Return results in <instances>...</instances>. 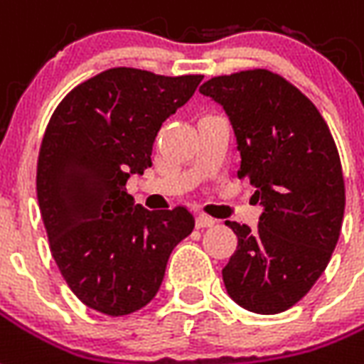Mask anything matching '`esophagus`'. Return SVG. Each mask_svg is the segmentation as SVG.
<instances>
[{"label": "esophagus", "instance_id": "1", "mask_svg": "<svg viewBox=\"0 0 364 364\" xmlns=\"http://www.w3.org/2000/svg\"><path fill=\"white\" fill-rule=\"evenodd\" d=\"M214 224H216V220L210 218V216H207V214H197L196 226L199 228V230H203V228H213Z\"/></svg>", "mask_w": 364, "mask_h": 364}]
</instances>
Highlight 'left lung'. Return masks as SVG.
I'll return each instance as SVG.
<instances>
[{
    "instance_id": "left-lung-1",
    "label": "left lung",
    "mask_w": 364,
    "mask_h": 364,
    "mask_svg": "<svg viewBox=\"0 0 364 364\" xmlns=\"http://www.w3.org/2000/svg\"><path fill=\"white\" fill-rule=\"evenodd\" d=\"M199 92L226 112L237 176L262 205L256 230L226 222L237 235L222 269L228 294L255 314H281L308 294L340 237L346 190L336 144L314 102L267 70L213 77Z\"/></svg>"
}]
</instances>
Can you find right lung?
Wrapping results in <instances>:
<instances>
[{"label": "right lung", "instance_id": "right-lung-1", "mask_svg": "<svg viewBox=\"0 0 364 364\" xmlns=\"http://www.w3.org/2000/svg\"><path fill=\"white\" fill-rule=\"evenodd\" d=\"M203 75L112 68L58 104L38 159V201L62 277L87 308L129 315L150 304L168 256L193 232L190 210H148L127 180L151 167L163 121Z\"/></svg>", "mask_w": 364, "mask_h": 364}]
</instances>
